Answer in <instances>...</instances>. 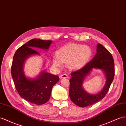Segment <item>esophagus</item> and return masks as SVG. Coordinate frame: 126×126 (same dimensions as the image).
<instances>
[{
  "instance_id": "esophagus-1",
  "label": "esophagus",
  "mask_w": 126,
  "mask_h": 126,
  "mask_svg": "<svg viewBox=\"0 0 126 126\" xmlns=\"http://www.w3.org/2000/svg\"><path fill=\"white\" fill-rule=\"evenodd\" d=\"M60 78L61 79L66 78H67V75H66V74H63V75H62L60 76Z\"/></svg>"
}]
</instances>
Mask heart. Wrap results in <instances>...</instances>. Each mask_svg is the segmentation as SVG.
I'll list each match as a JSON object with an SVG mask.
<instances>
[{"label":"heart","instance_id":"1","mask_svg":"<svg viewBox=\"0 0 126 126\" xmlns=\"http://www.w3.org/2000/svg\"><path fill=\"white\" fill-rule=\"evenodd\" d=\"M57 57L54 58L55 66L60 67L62 63H67L70 70H75L81 68L87 63L92 56L91 48L81 44H70L57 51Z\"/></svg>","mask_w":126,"mask_h":126}]
</instances>
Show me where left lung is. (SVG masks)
<instances>
[{
    "instance_id": "left-lung-1",
    "label": "left lung",
    "mask_w": 126,
    "mask_h": 126,
    "mask_svg": "<svg viewBox=\"0 0 126 126\" xmlns=\"http://www.w3.org/2000/svg\"><path fill=\"white\" fill-rule=\"evenodd\" d=\"M97 53L93 59L85 66L71 72L70 79L69 96L71 101L79 107H86L99 102L108 93L114 76V63L111 54L100 44L97 45ZM93 69L102 70L106 81L104 87L97 94H90L83 87L86 77Z\"/></svg>"
}]
</instances>
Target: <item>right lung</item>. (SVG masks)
<instances>
[{"mask_svg":"<svg viewBox=\"0 0 126 126\" xmlns=\"http://www.w3.org/2000/svg\"><path fill=\"white\" fill-rule=\"evenodd\" d=\"M51 43V40L31 39L16 51L13 60L11 74L18 94L37 105L44 104L49 101L51 90L59 81V77L43 70L35 78H29L25 75L24 64L31 56L41 55L34 48L48 50Z\"/></svg>","mask_w":126,"mask_h":126,"instance_id":"obj_1","label":"right lung"}]
</instances>
